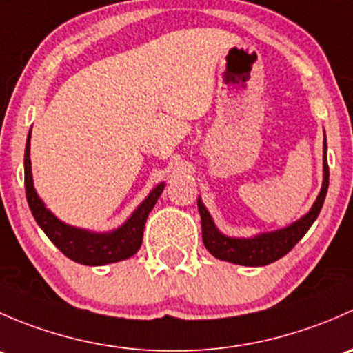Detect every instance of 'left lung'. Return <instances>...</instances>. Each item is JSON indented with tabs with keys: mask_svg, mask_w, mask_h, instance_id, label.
I'll return each instance as SVG.
<instances>
[{
	"mask_svg": "<svg viewBox=\"0 0 353 353\" xmlns=\"http://www.w3.org/2000/svg\"><path fill=\"white\" fill-rule=\"evenodd\" d=\"M326 138L323 141V186L319 191L318 198H316L314 205L305 213L302 219L294 222L292 225L285 229L275 230V232L259 234V236L251 237V239H237V237L223 236L213 223L212 216H210L208 210L198 198V208L199 215H201V234H203V244L208 249L210 254L215 258L223 259V261L236 263V265L244 266H265L270 263L276 261L282 256H285L302 237L309 230V227L314 223L318 219L319 212L325 203L326 193H328L330 184V169H328V159H326Z\"/></svg>",
	"mask_w": 353,
	"mask_h": 353,
	"instance_id": "8db88e82",
	"label": "left lung"
}]
</instances>
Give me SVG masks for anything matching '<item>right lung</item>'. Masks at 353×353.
I'll list each match as a JSON object with an SVG mask.
<instances>
[{"instance_id":"add662e5","label":"right lung","mask_w":353,"mask_h":353,"mask_svg":"<svg viewBox=\"0 0 353 353\" xmlns=\"http://www.w3.org/2000/svg\"><path fill=\"white\" fill-rule=\"evenodd\" d=\"M32 131V130H30ZM30 131H28L27 145H25V194H27L28 206L34 215L35 222L39 223L46 236L51 243L73 261L87 266H101L108 263L123 261L131 258L140 249L143 241L145 222L148 213L155 206L157 199L162 194L165 184L160 183L152 190V193L145 198V201L133 212V215L126 220L121 227L110 232H90L85 229H77L68 223L56 219L42 199L37 196L32 181L30 167Z\"/></svg>"}]
</instances>
